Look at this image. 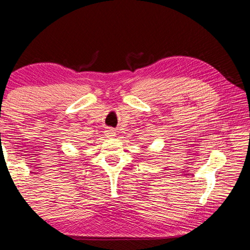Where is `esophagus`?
Segmentation results:
<instances>
[{"label": "esophagus", "mask_w": 250, "mask_h": 250, "mask_svg": "<svg viewBox=\"0 0 250 250\" xmlns=\"http://www.w3.org/2000/svg\"><path fill=\"white\" fill-rule=\"evenodd\" d=\"M105 134H106V137H107V138H111V137H115V135H116V132L113 131L112 129H108V130L106 131V133H105Z\"/></svg>", "instance_id": "34e87169"}]
</instances>
